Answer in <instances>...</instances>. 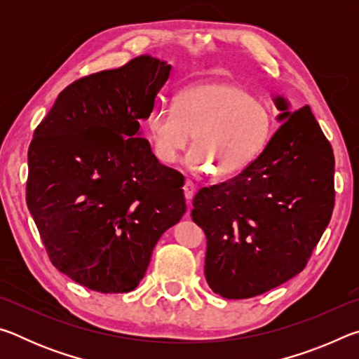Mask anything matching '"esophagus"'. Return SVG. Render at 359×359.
Here are the masks:
<instances>
[{"instance_id": "esophagus-1", "label": "esophagus", "mask_w": 359, "mask_h": 359, "mask_svg": "<svg viewBox=\"0 0 359 359\" xmlns=\"http://www.w3.org/2000/svg\"><path fill=\"white\" fill-rule=\"evenodd\" d=\"M184 193H185L187 201L190 203V201H191V198H193V194H194V184H193V182H190V180H187V182H185V185H184Z\"/></svg>"}]
</instances>
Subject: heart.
Listing matches in <instances>:
<instances>
[{
    "label": "heart",
    "mask_w": 359,
    "mask_h": 359,
    "mask_svg": "<svg viewBox=\"0 0 359 359\" xmlns=\"http://www.w3.org/2000/svg\"><path fill=\"white\" fill-rule=\"evenodd\" d=\"M147 130L160 161H177L194 136L187 165L224 175L245 168L269 141L272 112L239 85L209 81L182 90L174 109L155 107Z\"/></svg>",
    "instance_id": "b5f03b06"
}]
</instances>
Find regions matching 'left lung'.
I'll return each mask as SVG.
<instances>
[{"label":"left lung","instance_id":"8db88e82","mask_svg":"<svg viewBox=\"0 0 359 359\" xmlns=\"http://www.w3.org/2000/svg\"><path fill=\"white\" fill-rule=\"evenodd\" d=\"M280 128L257 160L193 198L208 239L204 274L214 293L247 299L304 269L331 220L334 155L311 107L291 112L272 95Z\"/></svg>","mask_w":359,"mask_h":359}]
</instances>
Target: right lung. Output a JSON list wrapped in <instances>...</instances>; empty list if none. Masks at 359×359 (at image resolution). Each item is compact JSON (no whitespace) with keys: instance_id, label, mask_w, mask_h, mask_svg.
Instances as JSON below:
<instances>
[{"instance_id":"1","label":"right lung","mask_w":359,"mask_h":359,"mask_svg":"<svg viewBox=\"0 0 359 359\" xmlns=\"http://www.w3.org/2000/svg\"><path fill=\"white\" fill-rule=\"evenodd\" d=\"M171 65L133 58L68 85L34 130L27 204L52 264L100 293L142 280L161 234L185 214L184 175L142 137Z\"/></svg>"}]
</instances>
